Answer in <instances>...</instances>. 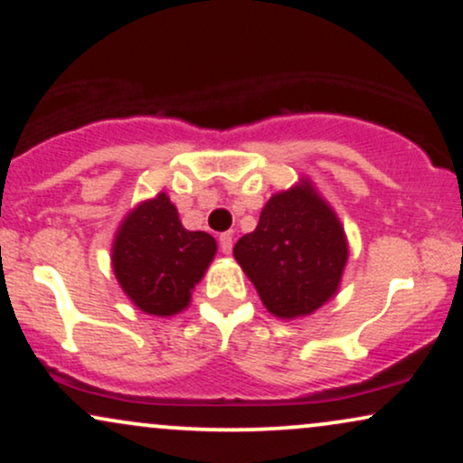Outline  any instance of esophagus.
<instances>
[{"label":"esophagus","instance_id":"esophagus-1","mask_svg":"<svg viewBox=\"0 0 463 463\" xmlns=\"http://www.w3.org/2000/svg\"><path fill=\"white\" fill-rule=\"evenodd\" d=\"M220 250L224 251V254H231V251H232V235H231V232H222V235H220Z\"/></svg>","mask_w":463,"mask_h":463}]
</instances>
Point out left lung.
<instances>
[{
	"mask_svg": "<svg viewBox=\"0 0 463 463\" xmlns=\"http://www.w3.org/2000/svg\"><path fill=\"white\" fill-rule=\"evenodd\" d=\"M232 254L267 312L295 320L337 295L350 251L337 213L301 177L269 198L259 226L239 239Z\"/></svg>",
	"mask_w": 463,
	"mask_h": 463,
	"instance_id": "8db88e82",
	"label": "left lung"
}]
</instances>
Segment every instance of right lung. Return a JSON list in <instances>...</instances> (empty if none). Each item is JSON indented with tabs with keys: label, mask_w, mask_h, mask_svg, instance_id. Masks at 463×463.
I'll use <instances>...</instances> for the list:
<instances>
[{
	"label": "right lung",
	"mask_w": 463,
	"mask_h": 463,
	"mask_svg": "<svg viewBox=\"0 0 463 463\" xmlns=\"http://www.w3.org/2000/svg\"><path fill=\"white\" fill-rule=\"evenodd\" d=\"M218 243L188 231L166 192L138 203L117 228L110 262L126 297L140 312L168 318L184 312L215 259Z\"/></svg>",
	"instance_id": "add662e5"
}]
</instances>
